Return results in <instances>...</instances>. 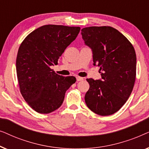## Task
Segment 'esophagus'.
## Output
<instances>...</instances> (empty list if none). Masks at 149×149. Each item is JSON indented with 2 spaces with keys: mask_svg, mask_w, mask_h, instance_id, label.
<instances>
[{
  "mask_svg": "<svg viewBox=\"0 0 149 149\" xmlns=\"http://www.w3.org/2000/svg\"><path fill=\"white\" fill-rule=\"evenodd\" d=\"M77 78V81H83V78H82V77H76Z\"/></svg>",
  "mask_w": 149,
  "mask_h": 149,
  "instance_id": "obj_1",
  "label": "esophagus"
}]
</instances>
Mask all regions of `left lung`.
Returning a JSON list of instances; mask_svg holds the SVG:
<instances>
[{
  "label": "left lung",
  "instance_id": "obj_1",
  "mask_svg": "<svg viewBox=\"0 0 149 149\" xmlns=\"http://www.w3.org/2000/svg\"><path fill=\"white\" fill-rule=\"evenodd\" d=\"M85 45L92 51L93 66L100 67L102 79H87L85 95L87 107L101 116L113 115L126 102L136 74L134 47L121 32L111 26H91L81 30Z\"/></svg>",
  "mask_w": 149,
  "mask_h": 149
}]
</instances>
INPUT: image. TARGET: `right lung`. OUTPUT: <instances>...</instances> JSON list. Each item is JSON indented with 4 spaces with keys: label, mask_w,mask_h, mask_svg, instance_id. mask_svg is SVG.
Returning <instances> with one entry per match:
<instances>
[{
    "label": "right lung",
    "mask_w": 149,
    "mask_h": 149,
    "mask_svg": "<svg viewBox=\"0 0 149 149\" xmlns=\"http://www.w3.org/2000/svg\"><path fill=\"white\" fill-rule=\"evenodd\" d=\"M80 27L45 25L26 36L19 46L16 70L20 91L37 113L47 114L61 107L74 77L56 74L50 67L75 40Z\"/></svg>",
    "instance_id": "1"
}]
</instances>
